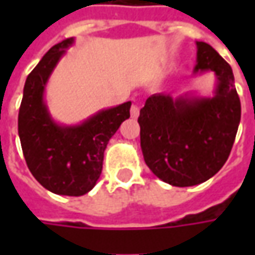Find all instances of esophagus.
<instances>
[{"instance_id":"34e87169","label":"esophagus","mask_w":255,"mask_h":255,"mask_svg":"<svg viewBox=\"0 0 255 255\" xmlns=\"http://www.w3.org/2000/svg\"><path fill=\"white\" fill-rule=\"evenodd\" d=\"M139 113H140V108H139L137 105H133L132 108H130V115H132V118H137Z\"/></svg>"}]
</instances>
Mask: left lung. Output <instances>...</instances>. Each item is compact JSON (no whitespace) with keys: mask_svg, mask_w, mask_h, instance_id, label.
Wrapping results in <instances>:
<instances>
[{"mask_svg":"<svg viewBox=\"0 0 255 255\" xmlns=\"http://www.w3.org/2000/svg\"><path fill=\"white\" fill-rule=\"evenodd\" d=\"M196 45L193 74L216 75L213 96L154 93L137 119L144 162L154 176L177 187L200 184L220 170L230 156L241 118L231 66L209 44Z\"/></svg>","mask_w":255,"mask_h":255,"instance_id":"8db88e82","label":"left lung"}]
</instances>
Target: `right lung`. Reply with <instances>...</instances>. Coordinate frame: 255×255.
I'll return each mask as SVG.
<instances>
[{
	"label": "right lung",
	"instance_id": "add662e5",
	"mask_svg": "<svg viewBox=\"0 0 255 255\" xmlns=\"http://www.w3.org/2000/svg\"><path fill=\"white\" fill-rule=\"evenodd\" d=\"M74 41L68 38L54 45L28 75L18 115V134L28 169L46 190L62 196H84L95 187L108 142L129 119L132 105L125 102L102 109L79 125L55 122L45 102V88Z\"/></svg>",
	"mask_w": 255,
	"mask_h": 255
}]
</instances>
